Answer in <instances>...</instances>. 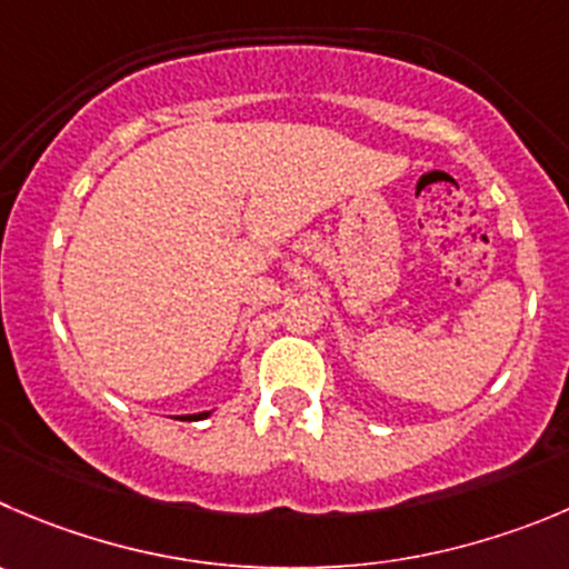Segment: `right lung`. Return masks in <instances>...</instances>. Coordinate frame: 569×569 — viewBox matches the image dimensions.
I'll return each instance as SVG.
<instances>
[{
    "label": "right lung",
    "instance_id": "obj_1",
    "mask_svg": "<svg viewBox=\"0 0 569 569\" xmlns=\"http://www.w3.org/2000/svg\"><path fill=\"white\" fill-rule=\"evenodd\" d=\"M207 416H209V413H194V416H181V419H183V421H192V419H207Z\"/></svg>",
    "mask_w": 569,
    "mask_h": 569
}]
</instances>
